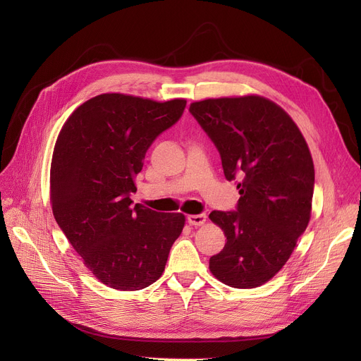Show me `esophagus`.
<instances>
[{
  "mask_svg": "<svg viewBox=\"0 0 361 361\" xmlns=\"http://www.w3.org/2000/svg\"><path fill=\"white\" fill-rule=\"evenodd\" d=\"M187 221L190 225H195V226H200L206 222V214H199V215H188L187 216Z\"/></svg>",
  "mask_w": 361,
  "mask_h": 361,
  "instance_id": "esophagus-1",
  "label": "esophagus"
}]
</instances>
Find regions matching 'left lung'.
<instances>
[{"mask_svg":"<svg viewBox=\"0 0 361 361\" xmlns=\"http://www.w3.org/2000/svg\"><path fill=\"white\" fill-rule=\"evenodd\" d=\"M188 111L216 146L225 178L240 190L235 211L209 215L226 237L209 269L230 287H259L286 264L307 228L310 150L288 114L267 98L204 99Z\"/></svg>","mask_w":361,"mask_h":361,"instance_id":"8db88e82","label":"left lung"}]
</instances>
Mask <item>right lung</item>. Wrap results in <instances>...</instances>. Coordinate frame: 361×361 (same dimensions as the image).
I'll list each match as a JSON object with an SVG mask.
<instances>
[{"instance_id": "obj_1", "label": "right lung", "mask_w": 361, "mask_h": 361, "mask_svg": "<svg viewBox=\"0 0 361 361\" xmlns=\"http://www.w3.org/2000/svg\"><path fill=\"white\" fill-rule=\"evenodd\" d=\"M184 99L155 102L98 94L75 109L56 139L51 203L56 224L86 268L114 290L136 291L162 275L183 214L136 203L135 177L147 149L183 116Z\"/></svg>"}]
</instances>
